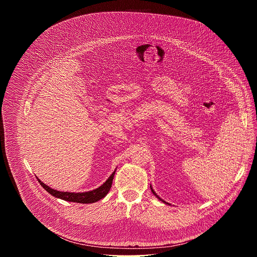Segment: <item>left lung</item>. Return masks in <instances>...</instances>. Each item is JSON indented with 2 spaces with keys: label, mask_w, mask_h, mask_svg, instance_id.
<instances>
[{
  "label": "left lung",
  "mask_w": 257,
  "mask_h": 257,
  "mask_svg": "<svg viewBox=\"0 0 257 257\" xmlns=\"http://www.w3.org/2000/svg\"><path fill=\"white\" fill-rule=\"evenodd\" d=\"M151 188H152V186H151ZM152 191H153V193H154V194H155V195H156V196H157V197H158V198H159V199H160V200H161V201H163V202H165V203H167V204H168V202H166V201H165V200H163V199H162V198H160V197H159V196H158V195H157V193H156V192H155V191H154V190H153V188H152Z\"/></svg>",
  "instance_id": "8db88e82"
}]
</instances>
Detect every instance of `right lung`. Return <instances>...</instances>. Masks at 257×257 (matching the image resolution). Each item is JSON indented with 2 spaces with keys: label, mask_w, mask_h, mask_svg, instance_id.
<instances>
[{
  "label": "right lung",
  "mask_w": 257,
  "mask_h": 257,
  "mask_svg": "<svg viewBox=\"0 0 257 257\" xmlns=\"http://www.w3.org/2000/svg\"><path fill=\"white\" fill-rule=\"evenodd\" d=\"M116 172V171H115ZM115 172L109 176V178L103 183L101 186H99L98 188L92 190V191H88V192H84V193H72V192H61L55 189L50 188L49 186H47L45 183H43L42 181L39 180L40 184L53 196L61 198L63 200L66 201H72V202H77V203H92L95 202L101 198H103L107 192L109 191L112 187V183H113V179L115 176Z\"/></svg>",
  "instance_id": "obj_1"
}]
</instances>
